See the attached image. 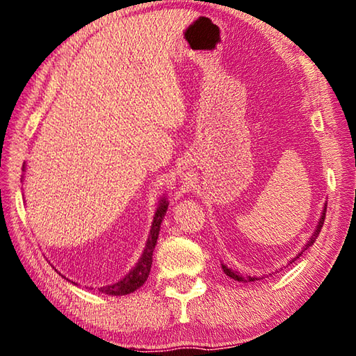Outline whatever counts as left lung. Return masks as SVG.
I'll use <instances>...</instances> for the list:
<instances>
[{"instance_id":"obj_1","label":"left lung","mask_w":356,"mask_h":356,"mask_svg":"<svg viewBox=\"0 0 356 356\" xmlns=\"http://www.w3.org/2000/svg\"><path fill=\"white\" fill-rule=\"evenodd\" d=\"M325 213H327V206L323 207V212H322V216H321V220H318V222H317V226H316V231H314V234H312L311 236V238L308 240V243H306L305 246H303V250H301V252L298 256H301L303 254V252L309 248V246H312V243L316 242V238H317V236L318 234H321V229H322V226H323V221H325ZM298 256L297 257H293L292 261H291V264L295 261V259H298ZM221 268H222V272H225L229 278H232L234 281H238V282H251V281H256L257 278L256 276H243V275H240L238 272H234L232 268H227L225 264H221Z\"/></svg>"}]
</instances>
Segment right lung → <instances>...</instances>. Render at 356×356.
Returning a JSON list of instances; mask_svg holds the SVG:
<instances>
[{"label":"right lung","mask_w":356,"mask_h":356,"mask_svg":"<svg viewBox=\"0 0 356 356\" xmlns=\"http://www.w3.org/2000/svg\"><path fill=\"white\" fill-rule=\"evenodd\" d=\"M166 210H168V202L166 200H161L159 207H156L146 248H144L143 256L140 257V261H138L134 270H130V272L124 276V280H120L119 282H116V284L100 287L99 289L100 292H104L106 295H127V293L135 292L136 289H140L144 282H146L147 276L150 273V267H152L154 248L156 245V238H159L160 226H161V221H163V216L166 215Z\"/></svg>","instance_id":"right-lung-1"}]
</instances>
